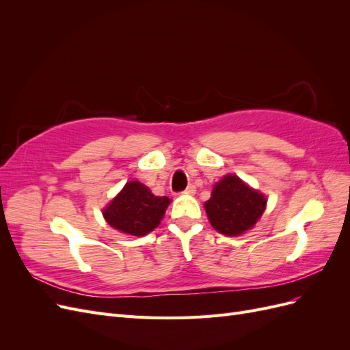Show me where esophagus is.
Wrapping results in <instances>:
<instances>
[{
	"instance_id": "esophagus-1",
	"label": "esophagus",
	"mask_w": 350,
	"mask_h": 350,
	"mask_svg": "<svg viewBox=\"0 0 350 350\" xmlns=\"http://www.w3.org/2000/svg\"><path fill=\"white\" fill-rule=\"evenodd\" d=\"M184 194H188V196H193V194H196V185H193V184H189L187 188H185V191H184Z\"/></svg>"
}]
</instances>
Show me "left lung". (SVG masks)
I'll return each instance as SVG.
<instances>
[{
  "instance_id": "left-lung-1",
  "label": "left lung",
  "mask_w": 350,
  "mask_h": 350,
  "mask_svg": "<svg viewBox=\"0 0 350 350\" xmlns=\"http://www.w3.org/2000/svg\"><path fill=\"white\" fill-rule=\"evenodd\" d=\"M267 200L237 175H225L204 203L207 217L219 234L238 237L250 230L266 210Z\"/></svg>"
}]
</instances>
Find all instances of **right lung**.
<instances>
[{
  "label": "right lung",
  "instance_id": "1",
  "mask_svg": "<svg viewBox=\"0 0 350 350\" xmlns=\"http://www.w3.org/2000/svg\"><path fill=\"white\" fill-rule=\"evenodd\" d=\"M169 203L166 196L157 197L142 183L130 181L103 210V217L116 230L143 237L159 226Z\"/></svg>",
  "mask_w": 350,
  "mask_h": 350
}]
</instances>
